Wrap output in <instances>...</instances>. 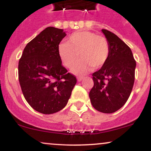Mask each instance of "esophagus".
<instances>
[{
    "instance_id": "1",
    "label": "esophagus",
    "mask_w": 151,
    "mask_h": 151,
    "mask_svg": "<svg viewBox=\"0 0 151 151\" xmlns=\"http://www.w3.org/2000/svg\"><path fill=\"white\" fill-rule=\"evenodd\" d=\"M84 77H77V81H81L83 79H84Z\"/></svg>"
}]
</instances>
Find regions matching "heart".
<instances>
[{"instance_id":"1","label":"heart","mask_w":151,"mask_h":151,"mask_svg":"<svg viewBox=\"0 0 151 151\" xmlns=\"http://www.w3.org/2000/svg\"><path fill=\"white\" fill-rule=\"evenodd\" d=\"M58 54L63 65L67 68L74 67L79 57L81 60L74 67L75 73L88 72L91 67H101L107 61L109 45L107 40L89 31H78L69 36L67 42L58 47Z\"/></svg>"}]
</instances>
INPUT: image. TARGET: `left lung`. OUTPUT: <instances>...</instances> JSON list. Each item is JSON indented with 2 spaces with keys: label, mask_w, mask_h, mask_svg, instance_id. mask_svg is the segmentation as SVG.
Here are the masks:
<instances>
[{
  "label": "left lung",
  "mask_w": 151,
  "mask_h": 151,
  "mask_svg": "<svg viewBox=\"0 0 151 151\" xmlns=\"http://www.w3.org/2000/svg\"><path fill=\"white\" fill-rule=\"evenodd\" d=\"M101 31L109 42V55L101 68L92 74L93 86L89 98L96 110L111 114L120 109L130 96L136 62L124 41L110 31Z\"/></svg>",
  "instance_id": "obj_1"
}]
</instances>
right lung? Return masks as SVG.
Here are the masks:
<instances>
[{
	"instance_id": "obj_1",
	"label": "right lung",
	"mask_w": 151,
	"mask_h": 151,
	"mask_svg": "<svg viewBox=\"0 0 151 151\" xmlns=\"http://www.w3.org/2000/svg\"><path fill=\"white\" fill-rule=\"evenodd\" d=\"M66 36L62 29L48 27L27 44L18 64L24 97L32 109L44 114L65 108L77 83L62 65L58 47Z\"/></svg>"
}]
</instances>
